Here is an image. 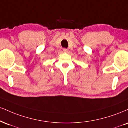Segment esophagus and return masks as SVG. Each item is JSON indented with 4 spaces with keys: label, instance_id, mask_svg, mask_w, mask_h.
Masks as SVG:
<instances>
[{
    "label": "esophagus",
    "instance_id": "34e87169",
    "mask_svg": "<svg viewBox=\"0 0 128 128\" xmlns=\"http://www.w3.org/2000/svg\"><path fill=\"white\" fill-rule=\"evenodd\" d=\"M62 51L64 52H68V49H66V48H64L62 49Z\"/></svg>",
    "mask_w": 128,
    "mask_h": 128
}]
</instances>
